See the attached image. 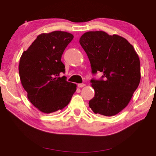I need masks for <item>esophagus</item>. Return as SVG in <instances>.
Wrapping results in <instances>:
<instances>
[{
  "instance_id": "34e87169",
  "label": "esophagus",
  "mask_w": 156,
  "mask_h": 156,
  "mask_svg": "<svg viewBox=\"0 0 156 156\" xmlns=\"http://www.w3.org/2000/svg\"><path fill=\"white\" fill-rule=\"evenodd\" d=\"M85 85H86L85 84H84V83H80V84H78V87L79 88H82V87H84Z\"/></svg>"
}]
</instances>
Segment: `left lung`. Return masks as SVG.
<instances>
[{
	"instance_id": "obj_1",
	"label": "left lung",
	"mask_w": 156,
	"mask_h": 156,
	"mask_svg": "<svg viewBox=\"0 0 156 156\" xmlns=\"http://www.w3.org/2000/svg\"><path fill=\"white\" fill-rule=\"evenodd\" d=\"M80 44L89 58L92 73L102 72L105 80H91L95 96L89 106L95 113L113 116L127 106L140 81V62L125 38L103 31H87Z\"/></svg>"
}]
</instances>
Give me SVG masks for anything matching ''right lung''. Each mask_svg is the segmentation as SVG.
Returning <instances> with one entry per match:
<instances>
[{
  "instance_id": "obj_1",
  "label": "right lung",
  "mask_w": 156,
  "mask_h": 156,
  "mask_svg": "<svg viewBox=\"0 0 156 156\" xmlns=\"http://www.w3.org/2000/svg\"><path fill=\"white\" fill-rule=\"evenodd\" d=\"M73 34L62 31L37 36L21 56L18 66L21 84L31 103L39 111L50 113L69 103L76 84L66 80L61 57Z\"/></svg>"
}]
</instances>
